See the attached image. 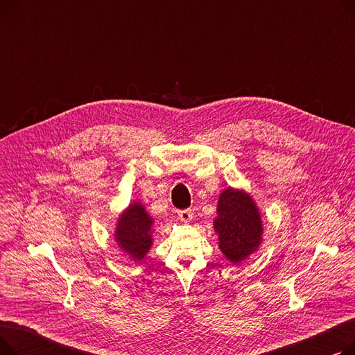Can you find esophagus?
<instances>
[{"label":"esophagus","instance_id":"obj_1","mask_svg":"<svg viewBox=\"0 0 355 355\" xmlns=\"http://www.w3.org/2000/svg\"><path fill=\"white\" fill-rule=\"evenodd\" d=\"M177 214H178V217H180V220L184 221V223H187V221H190V220L193 218V210H190V209L177 210Z\"/></svg>","mask_w":355,"mask_h":355}]
</instances>
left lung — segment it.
<instances>
[{"label":"left lung","instance_id":"1","mask_svg":"<svg viewBox=\"0 0 355 355\" xmlns=\"http://www.w3.org/2000/svg\"><path fill=\"white\" fill-rule=\"evenodd\" d=\"M217 213L218 246L232 263H239L260 245L263 229L257 209L248 194L227 189L218 198Z\"/></svg>","mask_w":355,"mask_h":355}]
</instances>
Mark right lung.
<instances>
[{
    "label": "right lung",
    "instance_id": "add662e5",
    "mask_svg": "<svg viewBox=\"0 0 355 355\" xmlns=\"http://www.w3.org/2000/svg\"><path fill=\"white\" fill-rule=\"evenodd\" d=\"M151 225V217L145 213L139 202H134L119 220L116 240L119 241V246L134 260H141L151 248L153 239L149 236Z\"/></svg>",
    "mask_w": 355,
    "mask_h": 355
}]
</instances>
